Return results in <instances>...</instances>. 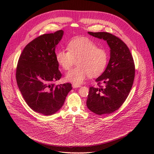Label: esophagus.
Masks as SVG:
<instances>
[{
    "label": "esophagus",
    "instance_id": "obj_1",
    "mask_svg": "<svg viewBox=\"0 0 154 154\" xmlns=\"http://www.w3.org/2000/svg\"><path fill=\"white\" fill-rule=\"evenodd\" d=\"M72 87H73V88H77V87H81V85H78V84H73Z\"/></svg>",
    "mask_w": 154,
    "mask_h": 154
}]
</instances>
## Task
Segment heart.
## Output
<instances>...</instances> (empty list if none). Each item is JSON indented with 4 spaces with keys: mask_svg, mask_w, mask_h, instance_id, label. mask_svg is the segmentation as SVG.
I'll list each match as a JSON object with an SVG mask.
<instances>
[{
    "mask_svg": "<svg viewBox=\"0 0 154 154\" xmlns=\"http://www.w3.org/2000/svg\"><path fill=\"white\" fill-rule=\"evenodd\" d=\"M67 48L58 50L55 53L57 62L65 70H69L77 60V66L66 75L67 81L79 85L88 75L97 77L106 70L109 59V52L106 48L98 47L91 38L75 37L69 42Z\"/></svg>",
    "mask_w": 154,
    "mask_h": 154,
    "instance_id": "obj_1",
    "label": "heart"
}]
</instances>
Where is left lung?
<instances>
[{"label":"left lung","mask_w":154,"mask_h":154,"mask_svg":"<svg viewBox=\"0 0 154 154\" xmlns=\"http://www.w3.org/2000/svg\"><path fill=\"white\" fill-rule=\"evenodd\" d=\"M88 33L106 40L110 58L106 69L95 80L97 86L90 87L87 106L96 114H110L121 107L131 92L135 77L134 59L127 45L116 35L105 32Z\"/></svg>","instance_id":"1"}]
</instances>
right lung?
Wrapping results in <instances>:
<instances>
[{
    "instance_id": "1",
    "label": "right lung",
    "mask_w": 154,
    "mask_h": 154,
    "mask_svg": "<svg viewBox=\"0 0 154 154\" xmlns=\"http://www.w3.org/2000/svg\"><path fill=\"white\" fill-rule=\"evenodd\" d=\"M63 34L62 30L40 35L29 42L20 55L16 80L23 99L34 111L51 116L60 109L72 85H55L62 74L55 49Z\"/></svg>"
}]
</instances>
